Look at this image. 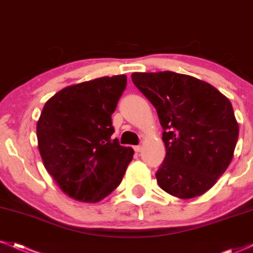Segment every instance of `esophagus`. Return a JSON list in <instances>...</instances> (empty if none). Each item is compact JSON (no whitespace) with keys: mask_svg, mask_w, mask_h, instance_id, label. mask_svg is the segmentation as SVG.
Masks as SVG:
<instances>
[{"mask_svg":"<svg viewBox=\"0 0 253 253\" xmlns=\"http://www.w3.org/2000/svg\"><path fill=\"white\" fill-rule=\"evenodd\" d=\"M141 149H143V147H141L140 145H138V146H134V151H135V152H140Z\"/></svg>","mask_w":253,"mask_h":253,"instance_id":"esophagus-1","label":"esophagus"}]
</instances>
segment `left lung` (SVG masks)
Wrapping results in <instances>:
<instances>
[{"label": "left lung", "mask_w": 253, "mask_h": 253, "mask_svg": "<svg viewBox=\"0 0 253 253\" xmlns=\"http://www.w3.org/2000/svg\"><path fill=\"white\" fill-rule=\"evenodd\" d=\"M135 86L153 104L167 147L158 185L193 199L215 184L233 158L239 126L233 107L210 83L172 71L134 72Z\"/></svg>", "instance_id": "obj_1"}]
</instances>
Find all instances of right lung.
Masks as SVG:
<instances>
[{"label": "right lung", "mask_w": 253, "mask_h": 253, "mask_svg": "<svg viewBox=\"0 0 253 253\" xmlns=\"http://www.w3.org/2000/svg\"><path fill=\"white\" fill-rule=\"evenodd\" d=\"M126 84V75L74 84L43 106L37 124L43 167L74 200H103L120 184L132 161V147L112 138V114Z\"/></svg>", "instance_id": "1"}]
</instances>
